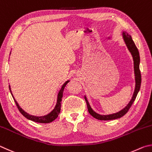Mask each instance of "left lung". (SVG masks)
<instances>
[{"mask_svg": "<svg viewBox=\"0 0 152 152\" xmlns=\"http://www.w3.org/2000/svg\"><path fill=\"white\" fill-rule=\"evenodd\" d=\"M123 38L125 42H126V46L127 47V49L129 50V52L131 53V54L133 57V59H134V73H135V87L134 95H133L132 98L129 103L127 105V106L123 110L119 111L118 113L110 114V115H102L100 114H98L96 112L92 110L91 106H90L89 102L87 101V97L85 96V99L86 101L87 109H88L89 113L91 115L95 118V119H99V120H112V119H115L121 118L122 116H124L126 114L129 108L131 107L135 99V98L137 97V95L139 92L141 86V82H142V77H141V73L140 70V53L138 51L137 48L135 46L134 41L132 40V37L127 33L126 32H123Z\"/></svg>", "mask_w": 152, "mask_h": 152, "instance_id": "left-lung-1", "label": "left lung"}]
</instances>
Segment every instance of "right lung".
Segmentation results:
<instances>
[{
	"instance_id": "obj_1",
	"label": "right lung",
	"mask_w": 152,
	"mask_h": 152,
	"mask_svg": "<svg viewBox=\"0 0 152 152\" xmlns=\"http://www.w3.org/2000/svg\"><path fill=\"white\" fill-rule=\"evenodd\" d=\"M69 82V81H66L65 83L63 85L62 87H61V89H60L59 92H58V95H57V103H56V105H55V108L53 109V110L51 111V112L49 113V114H47V115H44V116H41V117H37V116L29 115L28 113L25 112V111H24L23 109L20 107L19 105H18V103L17 102V101L15 100L14 97H13V95H12V93H11V90H10V86H9V89H10V94H11L13 99H14V101H15V102L16 103V105H17V107L18 109V110H19V111L21 113H22V115L23 116H25L26 119H29V120H31L33 121H35V122H37V123L48 124V123H50V122H52L53 121H54L55 119L58 117V114H59L60 111H61V101H62V97H63V94L64 89H65V86H66V84H67Z\"/></svg>"
}]
</instances>
